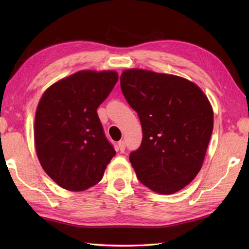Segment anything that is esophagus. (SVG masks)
<instances>
[{"label":"esophagus","mask_w":249,"mask_h":249,"mask_svg":"<svg viewBox=\"0 0 249 249\" xmlns=\"http://www.w3.org/2000/svg\"><path fill=\"white\" fill-rule=\"evenodd\" d=\"M118 147H119V150H120V152H122L123 153L124 151H125V141H123V140H121L119 143H118Z\"/></svg>","instance_id":"obj_1"}]
</instances>
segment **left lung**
Wrapping results in <instances>:
<instances>
[{
	"mask_svg": "<svg viewBox=\"0 0 249 249\" xmlns=\"http://www.w3.org/2000/svg\"><path fill=\"white\" fill-rule=\"evenodd\" d=\"M125 99L142 126V142L129 160L139 181L162 195L184 188L197 176L213 131V109L186 79L143 70L120 78Z\"/></svg>",
	"mask_w": 249,
	"mask_h": 249,
	"instance_id": "obj_1",
	"label": "left lung"
}]
</instances>
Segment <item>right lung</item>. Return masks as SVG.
Wrapping results in <instances>:
<instances>
[{"label":"right lung","mask_w":249,"mask_h":249,"mask_svg":"<svg viewBox=\"0 0 249 249\" xmlns=\"http://www.w3.org/2000/svg\"><path fill=\"white\" fill-rule=\"evenodd\" d=\"M112 71H81L47 89L37 106L34 137L45 172L71 192L96 185L115 155L97 108L118 82Z\"/></svg>","instance_id":"1"}]
</instances>
